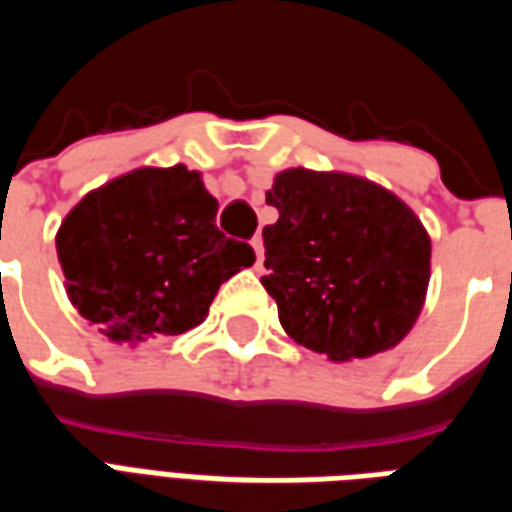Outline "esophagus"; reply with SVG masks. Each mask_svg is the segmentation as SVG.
Here are the masks:
<instances>
[{"label":"esophagus","mask_w":512,"mask_h":512,"mask_svg":"<svg viewBox=\"0 0 512 512\" xmlns=\"http://www.w3.org/2000/svg\"><path fill=\"white\" fill-rule=\"evenodd\" d=\"M252 249H255V255H257L255 266L263 268V252H266V249H263V238H260V235H255V238H252Z\"/></svg>","instance_id":"1"}]
</instances>
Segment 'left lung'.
I'll use <instances>...</instances> for the list:
<instances>
[{"instance_id": "obj_1", "label": "left lung", "mask_w": 512, "mask_h": 512, "mask_svg": "<svg viewBox=\"0 0 512 512\" xmlns=\"http://www.w3.org/2000/svg\"><path fill=\"white\" fill-rule=\"evenodd\" d=\"M279 211L263 227L282 329L332 362L397 345L417 321L430 279V238L392 191L343 172L285 169L266 191Z\"/></svg>"}]
</instances>
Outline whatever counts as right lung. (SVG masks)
<instances>
[{"label": "right lung", "instance_id": "1", "mask_svg": "<svg viewBox=\"0 0 512 512\" xmlns=\"http://www.w3.org/2000/svg\"><path fill=\"white\" fill-rule=\"evenodd\" d=\"M219 202L183 164L142 167L90 191L60 233L73 307L112 340H156L205 321L255 249L216 227Z\"/></svg>", "mask_w": 512, "mask_h": 512}]
</instances>
